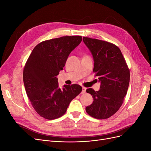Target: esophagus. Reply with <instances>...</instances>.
<instances>
[{
	"label": "esophagus",
	"instance_id": "1",
	"mask_svg": "<svg viewBox=\"0 0 151 151\" xmlns=\"http://www.w3.org/2000/svg\"><path fill=\"white\" fill-rule=\"evenodd\" d=\"M85 92H86V88H84V87H83V90H82L81 93L82 94H84V93H85Z\"/></svg>",
	"mask_w": 151,
	"mask_h": 151
}]
</instances>
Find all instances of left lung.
Returning <instances> with one entry per match:
<instances>
[{"label":"left lung","instance_id":"1","mask_svg":"<svg viewBox=\"0 0 151 151\" xmlns=\"http://www.w3.org/2000/svg\"><path fill=\"white\" fill-rule=\"evenodd\" d=\"M83 42L92 54L93 72L101 83L100 89L89 88L93 102L86 108L88 115L97 119H106L122 106L130 82V70L120 48L105 41L83 37Z\"/></svg>","mask_w":151,"mask_h":151}]
</instances>
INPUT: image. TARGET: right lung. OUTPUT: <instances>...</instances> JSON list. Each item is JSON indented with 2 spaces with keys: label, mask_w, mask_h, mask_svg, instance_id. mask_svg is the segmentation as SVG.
<instances>
[{
  "label": "right lung",
  "mask_w": 151,
  "mask_h": 151,
  "mask_svg": "<svg viewBox=\"0 0 151 151\" xmlns=\"http://www.w3.org/2000/svg\"><path fill=\"white\" fill-rule=\"evenodd\" d=\"M82 36H62L45 41L34 48L23 70L26 92L41 116L54 120L65 113L72 100L82 91L78 84L58 86L57 75Z\"/></svg>",
  "instance_id": "obj_1"
}]
</instances>
